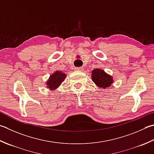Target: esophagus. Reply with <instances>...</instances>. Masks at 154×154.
<instances>
[{
  "label": "esophagus",
  "mask_w": 154,
  "mask_h": 154,
  "mask_svg": "<svg viewBox=\"0 0 154 154\" xmlns=\"http://www.w3.org/2000/svg\"><path fill=\"white\" fill-rule=\"evenodd\" d=\"M74 69H75V71H79L83 70L82 67H75V68H74Z\"/></svg>",
  "instance_id": "esophagus-1"
}]
</instances>
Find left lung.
<instances>
[{
	"instance_id": "8db88e82",
	"label": "left lung",
	"mask_w": 154,
	"mask_h": 154,
	"mask_svg": "<svg viewBox=\"0 0 154 154\" xmlns=\"http://www.w3.org/2000/svg\"><path fill=\"white\" fill-rule=\"evenodd\" d=\"M92 81L99 88L107 89L113 83V77L101 69H95L91 71Z\"/></svg>"
}]
</instances>
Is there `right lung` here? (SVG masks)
Returning <instances> with one entry per match:
<instances>
[{
	"mask_svg": "<svg viewBox=\"0 0 154 154\" xmlns=\"http://www.w3.org/2000/svg\"><path fill=\"white\" fill-rule=\"evenodd\" d=\"M66 75L61 71H56L50 75L49 79L47 81V88L50 90H55L61 85V83L65 79Z\"/></svg>",
	"mask_w": 154,
	"mask_h": 154,
	"instance_id": "1",
	"label": "right lung"
}]
</instances>
